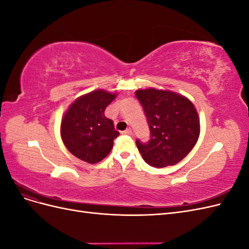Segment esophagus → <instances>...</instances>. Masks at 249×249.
Returning a JSON list of instances; mask_svg holds the SVG:
<instances>
[{
  "label": "esophagus",
  "mask_w": 249,
  "mask_h": 249,
  "mask_svg": "<svg viewBox=\"0 0 249 249\" xmlns=\"http://www.w3.org/2000/svg\"><path fill=\"white\" fill-rule=\"evenodd\" d=\"M123 135H132V130L131 129H126L125 131L122 132Z\"/></svg>",
  "instance_id": "1"
}]
</instances>
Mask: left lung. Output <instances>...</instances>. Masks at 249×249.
Here are the masks:
<instances>
[{
	"mask_svg": "<svg viewBox=\"0 0 249 249\" xmlns=\"http://www.w3.org/2000/svg\"><path fill=\"white\" fill-rule=\"evenodd\" d=\"M136 97L150 131L147 143L136 140L143 160L157 168L182 161L196 144L200 132L199 117L192 102L170 90L155 88L139 89Z\"/></svg>",
	"mask_w": 249,
	"mask_h": 249,
	"instance_id": "8db88e82",
	"label": "left lung"
}]
</instances>
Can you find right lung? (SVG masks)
Returning a JSON list of instances; mask_svg holds the SVG:
<instances>
[{
  "label": "right lung",
  "mask_w": 249,
  "mask_h": 249,
  "mask_svg": "<svg viewBox=\"0 0 249 249\" xmlns=\"http://www.w3.org/2000/svg\"><path fill=\"white\" fill-rule=\"evenodd\" d=\"M115 97L116 93L94 90L80 96L65 112L60 133L66 148L78 159L95 164L111 152L119 133L105 116V109Z\"/></svg>",
  "instance_id": "right-lung-1"
}]
</instances>
